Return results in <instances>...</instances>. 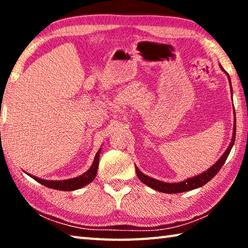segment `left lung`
Instances as JSON below:
<instances>
[{"mask_svg": "<svg viewBox=\"0 0 248 248\" xmlns=\"http://www.w3.org/2000/svg\"><path fill=\"white\" fill-rule=\"evenodd\" d=\"M220 68L222 71H224L225 74L228 75L229 78V83L231 86V93L233 94L232 92V84H231V78L229 77V74L226 73V71L222 68L220 65ZM234 116H235V111H234ZM235 132H236V119L234 117V124H233V136H232V140H231L230 144L228 146V149L225 150V152L222 154V156L217 159V161L213 164L210 169H208L207 170H204L203 173H201L197 176H194L191 178H187L185 180H182L179 183H165V182H161V180H157L155 178L150 177V176H146L145 174L142 173V171L138 169L136 166V171L137 175L139 179L141 180L142 183L146 186H149L152 188L154 190H157L159 192H165V194H178V192H185V191H189L192 189H196V188L202 187L203 185L207 184L208 182H210L215 176L217 174V171L221 170L222 165L224 164L226 158H228L229 154L231 152V149L233 148L234 145V141H235Z\"/></svg>", "mask_w": 248, "mask_h": 248, "instance_id": "8db88e82", "label": "left lung"}]
</instances>
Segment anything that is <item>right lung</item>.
<instances>
[{
  "instance_id": "right-lung-1",
  "label": "right lung",
  "mask_w": 248,
  "mask_h": 248,
  "mask_svg": "<svg viewBox=\"0 0 248 248\" xmlns=\"http://www.w3.org/2000/svg\"><path fill=\"white\" fill-rule=\"evenodd\" d=\"M100 151H102V149H99L98 152L96 153L94 162L90 167V170L85 171L84 174H82L81 176H78V177L75 178H70V179H64V180H46V179L36 177V176H32L28 173L26 174H28L31 178L35 179L36 182H38L39 184L44 185V186L48 188H52V189L63 190V191L77 190V189H79V188L86 186V185H89L95 179L96 174H97V170H98Z\"/></svg>"
}]
</instances>
